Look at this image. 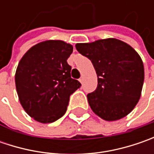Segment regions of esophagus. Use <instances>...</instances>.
Here are the masks:
<instances>
[{
    "instance_id": "34e87169",
    "label": "esophagus",
    "mask_w": 154,
    "mask_h": 154,
    "mask_svg": "<svg viewBox=\"0 0 154 154\" xmlns=\"http://www.w3.org/2000/svg\"><path fill=\"white\" fill-rule=\"evenodd\" d=\"M79 80H80V83H82V82H83V77H80V79H79Z\"/></svg>"
}]
</instances>
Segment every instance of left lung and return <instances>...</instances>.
<instances>
[{"instance_id": "1", "label": "left lung", "mask_w": 154, "mask_h": 154, "mask_svg": "<svg viewBox=\"0 0 154 154\" xmlns=\"http://www.w3.org/2000/svg\"><path fill=\"white\" fill-rule=\"evenodd\" d=\"M76 50L91 60L98 75V86L87 94L92 111L105 121L129 114L140 98L144 66L139 54L116 38L77 44Z\"/></svg>"}]
</instances>
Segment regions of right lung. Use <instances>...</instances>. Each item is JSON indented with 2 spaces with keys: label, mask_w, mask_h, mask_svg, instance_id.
<instances>
[{
  "label": "right lung",
  "mask_w": 154,
  "mask_h": 154,
  "mask_svg": "<svg viewBox=\"0 0 154 154\" xmlns=\"http://www.w3.org/2000/svg\"><path fill=\"white\" fill-rule=\"evenodd\" d=\"M73 46L48 40L32 46L23 56L15 73L22 107L34 120L50 123L65 114L69 97L81 84L71 78L67 62Z\"/></svg>",
  "instance_id": "right-lung-1"
}]
</instances>
